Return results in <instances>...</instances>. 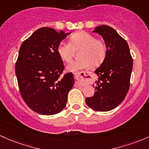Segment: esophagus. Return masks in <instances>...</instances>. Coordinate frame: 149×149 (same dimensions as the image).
Returning <instances> with one entry per match:
<instances>
[{"label": "esophagus", "instance_id": "1", "mask_svg": "<svg viewBox=\"0 0 149 149\" xmlns=\"http://www.w3.org/2000/svg\"><path fill=\"white\" fill-rule=\"evenodd\" d=\"M74 78L76 79V80H77L76 82L78 85H81V86H84V85L85 84L81 80V74H80V73H77V74H74Z\"/></svg>", "mask_w": 149, "mask_h": 149}]
</instances>
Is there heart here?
I'll use <instances>...</instances> for the list:
<instances>
[{"label":"heart","mask_w":149,"mask_h":149,"mask_svg":"<svg viewBox=\"0 0 149 149\" xmlns=\"http://www.w3.org/2000/svg\"><path fill=\"white\" fill-rule=\"evenodd\" d=\"M77 56L79 57L72 61L67 66L69 72H77L89 68L91 65L98 66L104 61L107 53L105 43L86 31H79L72 34L70 38V43L64 41L59 43L57 53L63 61L68 63L72 58L74 49H78Z\"/></svg>","instance_id":"heart-1"}]
</instances>
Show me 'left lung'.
<instances>
[{
  "label": "left lung",
  "instance_id": "8db88e82",
  "mask_svg": "<svg viewBox=\"0 0 149 149\" xmlns=\"http://www.w3.org/2000/svg\"><path fill=\"white\" fill-rule=\"evenodd\" d=\"M92 31L103 37L107 53L101 66L94 71L98 76V80L95 81L94 95L85 101L94 111H109L120 104L128 92L132 58L127 41L113 28L102 25L96 26Z\"/></svg>",
  "mask_w": 149,
  "mask_h": 149
}]
</instances>
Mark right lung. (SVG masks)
<instances>
[{
    "label": "right lung",
    "instance_id": "obj_1",
    "mask_svg": "<svg viewBox=\"0 0 149 149\" xmlns=\"http://www.w3.org/2000/svg\"><path fill=\"white\" fill-rule=\"evenodd\" d=\"M70 34L40 28L19 48L15 64L19 91L26 105L38 114H57L66 106L74 80L72 72L61 76L64 65L57 47Z\"/></svg>",
    "mask_w": 149,
    "mask_h": 149
}]
</instances>
